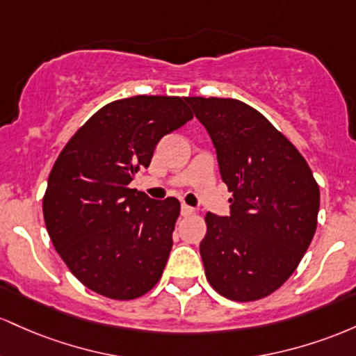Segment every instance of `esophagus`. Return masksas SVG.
<instances>
[{
  "mask_svg": "<svg viewBox=\"0 0 356 356\" xmlns=\"http://www.w3.org/2000/svg\"><path fill=\"white\" fill-rule=\"evenodd\" d=\"M193 213H195L193 207H190V205H186V203H183V205H181V215H183V217H188V215H193Z\"/></svg>",
  "mask_w": 356,
  "mask_h": 356,
  "instance_id": "obj_1",
  "label": "esophagus"
}]
</instances>
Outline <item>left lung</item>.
I'll return each mask as SVG.
<instances>
[{"label":"left lung","mask_w":356,"mask_h":356,"mask_svg":"<svg viewBox=\"0 0 356 356\" xmlns=\"http://www.w3.org/2000/svg\"><path fill=\"white\" fill-rule=\"evenodd\" d=\"M210 134L232 198L229 217L207 213L200 243L210 286L255 301L296 270L318 225L319 186L293 143L237 99L186 97Z\"/></svg>","instance_id":"8db88e82"}]
</instances>
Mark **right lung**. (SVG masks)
Listing matches in <instances>:
<instances>
[{
    "mask_svg": "<svg viewBox=\"0 0 356 356\" xmlns=\"http://www.w3.org/2000/svg\"><path fill=\"white\" fill-rule=\"evenodd\" d=\"M193 118L181 97L136 95L99 109L50 171L43 218L70 273L94 293L134 299L161 277L179 202L129 188L163 136Z\"/></svg>",
    "mask_w": 356,
    "mask_h": 356,
    "instance_id": "add662e5",
    "label": "right lung"
}]
</instances>
